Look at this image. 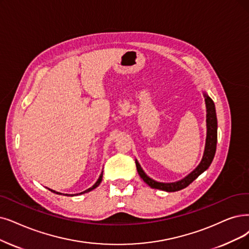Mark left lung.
Segmentation results:
<instances>
[{
  "label": "left lung",
  "instance_id": "obj_1",
  "mask_svg": "<svg viewBox=\"0 0 249 249\" xmlns=\"http://www.w3.org/2000/svg\"><path fill=\"white\" fill-rule=\"evenodd\" d=\"M203 96H204V101L206 106V139H205V146H204V151H203L201 161L190 174L187 175L185 178H181V180L173 182V183H162V182H157L153 180V178H151L150 177H148L146 173L143 171L140 163H139V161L136 159L135 162H136L138 174L149 187H151L153 189H159V190L166 191V192H176L178 190H182V189L190 185L195 178H197L202 173H204L212 164L215 154V150H216L217 119H216L215 106L213 101L212 100V98L206 94V92H203Z\"/></svg>",
  "mask_w": 249,
  "mask_h": 249
}]
</instances>
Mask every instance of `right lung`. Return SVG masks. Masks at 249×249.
Returning a JSON list of instances; mask_svg holds the SVG:
<instances>
[{"mask_svg": "<svg viewBox=\"0 0 249 249\" xmlns=\"http://www.w3.org/2000/svg\"><path fill=\"white\" fill-rule=\"evenodd\" d=\"M102 178H103V171H102V173H101V175H100V177H99V178L97 180V182L91 187V188H89V189H87V190H85V191H83V192H81V193H78V194H63V193H60V192H57V191H55V190H52V189H49L50 191L51 192H53V193H56V194H59V195H66V196H74V195H81V194H84V193H88V192H90V191H92V190H94L95 188H97L99 185H100V183L102 182Z\"/></svg>", "mask_w": 249, "mask_h": 249, "instance_id": "obj_1", "label": "right lung"}]
</instances>
